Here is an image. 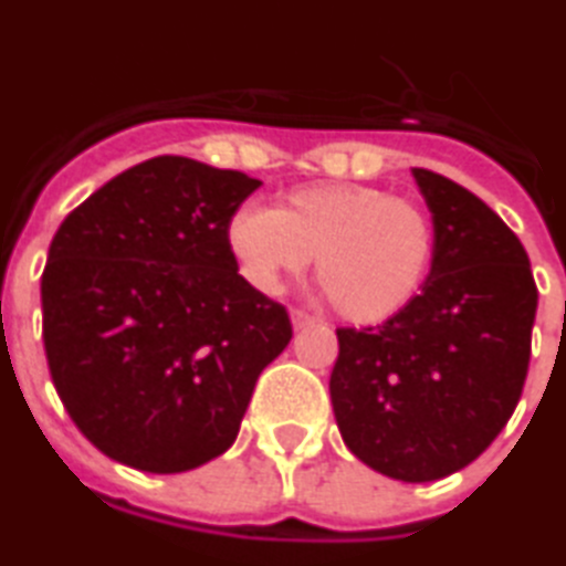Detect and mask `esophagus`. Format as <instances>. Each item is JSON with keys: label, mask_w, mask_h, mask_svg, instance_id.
<instances>
[{"label": "esophagus", "mask_w": 566, "mask_h": 566, "mask_svg": "<svg viewBox=\"0 0 566 566\" xmlns=\"http://www.w3.org/2000/svg\"><path fill=\"white\" fill-rule=\"evenodd\" d=\"M291 323L293 329H305V326H312V323H317L308 312H291Z\"/></svg>", "instance_id": "esophagus-1"}]
</instances>
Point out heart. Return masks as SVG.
Wrapping results in <instances>:
<instances>
[{"instance_id": "1", "label": "heart", "mask_w": 566, "mask_h": 566, "mask_svg": "<svg viewBox=\"0 0 566 566\" xmlns=\"http://www.w3.org/2000/svg\"><path fill=\"white\" fill-rule=\"evenodd\" d=\"M226 245L252 287L282 291L312 264L350 323L391 321L416 300L433 264V226L418 205L365 184L293 189L279 210L237 207Z\"/></svg>"}]
</instances>
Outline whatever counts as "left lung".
<instances>
[{
	"mask_svg": "<svg viewBox=\"0 0 566 566\" xmlns=\"http://www.w3.org/2000/svg\"><path fill=\"white\" fill-rule=\"evenodd\" d=\"M433 216L421 293L377 329H338L329 377L344 446L374 472L427 484L490 448L523 395L537 287L520 237L481 198L412 168Z\"/></svg>",
	"mask_w": 566,
	"mask_h": 566,
	"instance_id": "1",
	"label": "left lung"
}]
</instances>
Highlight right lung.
<instances>
[{"instance_id": "obj_1", "label": "right lung", "mask_w": 566, "mask_h": 566, "mask_svg": "<svg viewBox=\"0 0 566 566\" xmlns=\"http://www.w3.org/2000/svg\"><path fill=\"white\" fill-rule=\"evenodd\" d=\"M261 187L243 171L154 157L55 231L41 275L43 350L82 437L115 463L189 472L226 454L291 321L226 245Z\"/></svg>"}]
</instances>
